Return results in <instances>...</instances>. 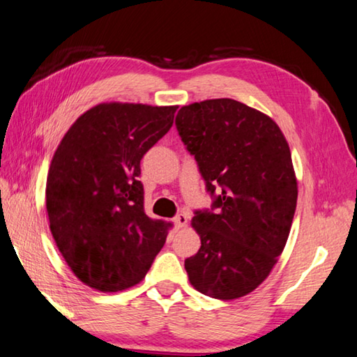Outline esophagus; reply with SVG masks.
I'll use <instances>...</instances> for the list:
<instances>
[{
    "instance_id": "esophagus-1",
    "label": "esophagus",
    "mask_w": 357,
    "mask_h": 357,
    "mask_svg": "<svg viewBox=\"0 0 357 357\" xmlns=\"http://www.w3.org/2000/svg\"><path fill=\"white\" fill-rule=\"evenodd\" d=\"M174 224H175V227H177V229H183L186 224H188V216H186L185 213L177 215L174 218Z\"/></svg>"
}]
</instances>
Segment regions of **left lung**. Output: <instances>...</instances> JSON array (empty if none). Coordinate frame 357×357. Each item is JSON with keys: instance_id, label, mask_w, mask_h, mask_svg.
<instances>
[{"instance_id": "left-lung-1", "label": "left lung", "mask_w": 357, "mask_h": 357, "mask_svg": "<svg viewBox=\"0 0 357 357\" xmlns=\"http://www.w3.org/2000/svg\"><path fill=\"white\" fill-rule=\"evenodd\" d=\"M175 125L215 199L192 218L201 249L185 270L204 295L241 298L270 276L289 240L298 199L289 142L270 116L232 98L182 106Z\"/></svg>"}]
</instances>
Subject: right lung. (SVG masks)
<instances>
[{
	"label": "right lung",
	"instance_id": "obj_1",
	"mask_svg": "<svg viewBox=\"0 0 357 357\" xmlns=\"http://www.w3.org/2000/svg\"><path fill=\"white\" fill-rule=\"evenodd\" d=\"M178 106L100 103L62 137L47 177L50 230L68 268L98 291L146 278L167 224L144 211V153L174 123Z\"/></svg>",
	"mask_w": 357,
	"mask_h": 357
}]
</instances>
